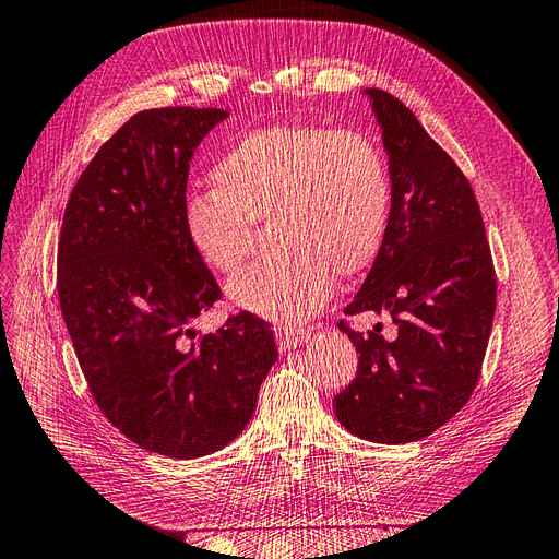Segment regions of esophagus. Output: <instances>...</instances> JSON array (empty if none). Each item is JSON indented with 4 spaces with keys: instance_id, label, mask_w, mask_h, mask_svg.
Returning <instances> with one entry per match:
<instances>
[{
    "instance_id": "34e87169",
    "label": "esophagus",
    "mask_w": 559,
    "mask_h": 559,
    "mask_svg": "<svg viewBox=\"0 0 559 559\" xmlns=\"http://www.w3.org/2000/svg\"><path fill=\"white\" fill-rule=\"evenodd\" d=\"M275 337H277V347L280 349H292L302 343H308L310 331L302 326H292V324H280L275 326Z\"/></svg>"
}]
</instances>
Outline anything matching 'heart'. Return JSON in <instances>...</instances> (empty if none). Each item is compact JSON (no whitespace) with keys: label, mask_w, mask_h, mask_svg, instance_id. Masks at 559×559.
<instances>
[{"label":"heart","mask_w":559,"mask_h":559,"mask_svg":"<svg viewBox=\"0 0 559 559\" xmlns=\"http://www.w3.org/2000/svg\"><path fill=\"white\" fill-rule=\"evenodd\" d=\"M216 189L183 200V233L214 273L233 275L270 222L275 257L228 284L235 306L277 321L324 306L337 273L373 263L392 210L380 146L357 130L284 123L247 132L212 167Z\"/></svg>","instance_id":"heart-1"}]
</instances>
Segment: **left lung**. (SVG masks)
<instances>
[{
    "label": "left lung",
    "mask_w": 559,
    "mask_h": 559,
    "mask_svg": "<svg viewBox=\"0 0 559 559\" xmlns=\"http://www.w3.org/2000/svg\"><path fill=\"white\" fill-rule=\"evenodd\" d=\"M364 95L389 156L392 210L345 314L386 312L396 333L337 324L359 352V370L333 408L349 433L401 445L443 427L471 399L492 333L497 277L478 200L460 167L394 95Z\"/></svg>",
    "instance_id": "obj_1"
}]
</instances>
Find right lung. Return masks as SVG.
<instances>
[{"instance_id": "obj_1", "label": "right lung", "mask_w": 559, "mask_h": 559, "mask_svg": "<svg viewBox=\"0 0 559 559\" xmlns=\"http://www.w3.org/2000/svg\"><path fill=\"white\" fill-rule=\"evenodd\" d=\"M224 109L134 114L81 173L62 216L58 296L99 411L142 450L195 460L235 441L277 361L251 312L198 333L222 298L183 233L189 163Z\"/></svg>"}]
</instances>
